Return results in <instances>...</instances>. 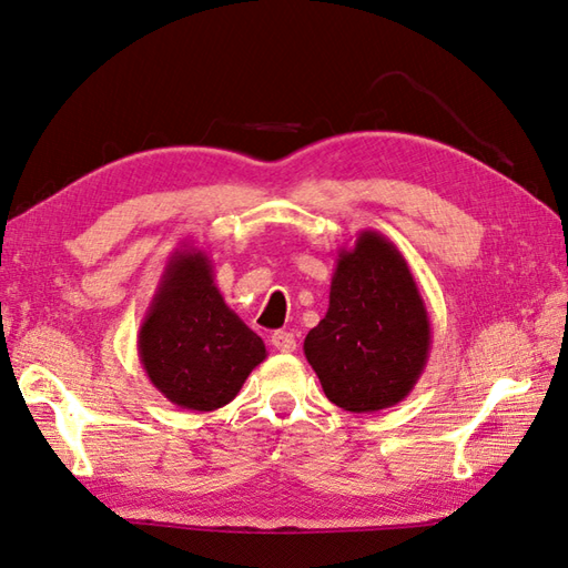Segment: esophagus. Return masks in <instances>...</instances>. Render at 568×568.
Segmentation results:
<instances>
[{"label": "esophagus", "instance_id": "esophagus-1", "mask_svg": "<svg viewBox=\"0 0 568 568\" xmlns=\"http://www.w3.org/2000/svg\"><path fill=\"white\" fill-rule=\"evenodd\" d=\"M271 344L277 348V352H283V354L295 352V346H297L293 332H273Z\"/></svg>", "mask_w": 568, "mask_h": 568}]
</instances>
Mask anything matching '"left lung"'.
<instances>
[{"mask_svg": "<svg viewBox=\"0 0 568 568\" xmlns=\"http://www.w3.org/2000/svg\"><path fill=\"white\" fill-rule=\"evenodd\" d=\"M324 395L348 413H376L409 395L427 366L432 322L403 253L364 229L339 248L329 310L305 336Z\"/></svg>", "mask_w": 568, "mask_h": 568, "instance_id": "obj_1", "label": "left lung"}]
</instances>
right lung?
<instances>
[{"instance_id": "right-lung-1", "label": "right lung", "mask_w": 568, "mask_h": 568, "mask_svg": "<svg viewBox=\"0 0 568 568\" xmlns=\"http://www.w3.org/2000/svg\"><path fill=\"white\" fill-rule=\"evenodd\" d=\"M139 358L173 405L212 413L232 403L265 361V344L224 303L207 253L183 244L168 258L141 322Z\"/></svg>"}]
</instances>
